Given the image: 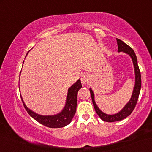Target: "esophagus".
<instances>
[{"label": "esophagus", "instance_id": "34e87169", "mask_svg": "<svg viewBox=\"0 0 152 152\" xmlns=\"http://www.w3.org/2000/svg\"><path fill=\"white\" fill-rule=\"evenodd\" d=\"M89 82H90V77H89L88 75L86 73L83 74L82 77H81V82H82V84L86 85L88 84Z\"/></svg>", "mask_w": 152, "mask_h": 152}]
</instances>
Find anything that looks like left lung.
Returning <instances> with one entry per match:
<instances>
[{
	"mask_svg": "<svg viewBox=\"0 0 152 152\" xmlns=\"http://www.w3.org/2000/svg\"><path fill=\"white\" fill-rule=\"evenodd\" d=\"M117 40V43L118 45V52H123L124 53H126L129 55L132 58L133 64H134V70H135V86L134 88V91H133V93L131 97L130 100L129 102L124 106L123 109L121 111L118 112V113L113 114V115H108L103 113L100 109L97 107L96 103H95L94 99V93H93L92 89L90 88V93L91 95V98H92L93 104L94 106L95 110L96 111L97 115L99 117L101 118L102 120L105 122H116L120 121L124 119V118L127 117L132 113L134 111L135 107H136L137 101H138L139 94H140V88H141V75L140 71L139 69L138 61H137V57L136 54H135L134 50H133L130 46H129L127 44L124 43L123 41L120 40L119 39H116Z\"/></svg>",
	"mask_w": 152,
	"mask_h": 152,
	"instance_id": "obj_1",
	"label": "left lung"
}]
</instances>
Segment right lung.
Returning <instances> with one entry per match:
<instances>
[{
  "mask_svg": "<svg viewBox=\"0 0 152 152\" xmlns=\"http://www.w3.org/2000/svg\"><path fill=\"white\" fill-rule=\"evenodd\" d=\"M81 88H82V84H81L80 79H79L73 85H72L68 88L66 105L63 110L59 113L53 115H41L34 113V111H31L26 107L21 96L20 97H21L25 109L29 113V115L35 120L48 127L61 128L68 125L71 122L75 114L77 104V93Z\"/></svg>",
  "mask_w": 152,
  "mask_h": 152,
  "instance_id": "1",
  "label": "right lung"
}]
</instances>
